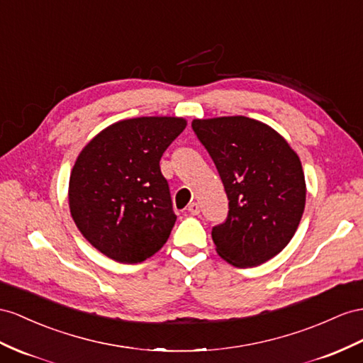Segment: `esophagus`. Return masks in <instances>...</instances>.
I'll use <instances>...</instances> for the list:
<instances>
[{
    "mask_svg": "<svg viewBox=\"0 0 363 363\" xmlns=\"http://www.w3.org/2000/svg\"><path fill=\"white\" fill-rule=\"evenodd\" d=\"M187 210L190 211V215H199V206H198V202H191Z\"/></svg>",
    "mask_w": 363,
    "mask_h": 363,
    "instance_id": "esophagus-1",
    "label": "esophagus"
}]
</instances>
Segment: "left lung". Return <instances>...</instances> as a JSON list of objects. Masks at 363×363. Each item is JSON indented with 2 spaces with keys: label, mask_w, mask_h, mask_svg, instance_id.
Wrapping results in <instances>:
<instances>
[{
  "label": "left lung",
  "mask_w": 363,
  "mask_h": 363,
  "mask_svg": "<svg viewBox=\"0 0 363 363\" xmlns=\"http://www.w3.org/2000/svg\"><path fill=\"white\" fill-rule=\"evenodd\" d=\"M191 128L228 198L225 220L211 230L219 256L240 268L267 262L290 242L303 215L299 156L272 127L245 116L194 119Z\"/></svg>",
  "instance_id": "8db88e82"
}]
</instances>
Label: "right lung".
I'll list each match as a JSON object with an SVG mask.
<instances>
[{"label": "right lung", "mask_w": 363, "mask_h": 363, "mask_svg": "<svg viewBox=\"0 0 363 363\" xmlns=\"http://www.w3.org/2000/svg\"><path fill=\"white\" fill-rule=\"evenodd\" d=\"M187 123L182 118L124 119L82 148L69 182L78 230L102 255L138 264L160 252L176 222L160 161Z\"/></svg>", "instance_id": "obj_1"}]
</instances>
